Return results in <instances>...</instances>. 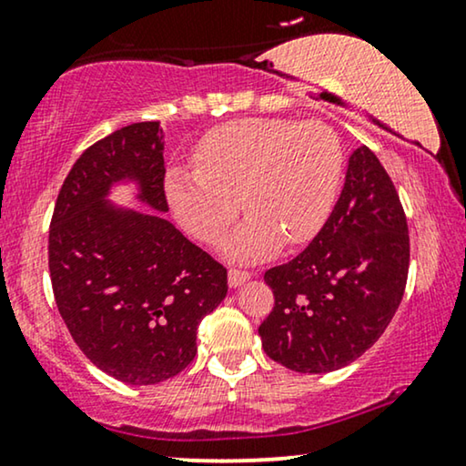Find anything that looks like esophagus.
Wrapping results in <instances>:
<instances>
[{
	"mask_svg": "<svg viewBox=\"0 0 466 466\" xmlns=\"http://www.w3.org/2000/svg\"><path fill=\"white\" fill-rule=\"evenodd\" d=\"M250 278H252V273L231 269V271H228V286H231V289H239V286L246 284Z\"/></svg>",
	"mask_w": 466,
	"mask_h": 466,
	"instance_id": "34e87169",
	"label": "esophagus"
}]
</instances>
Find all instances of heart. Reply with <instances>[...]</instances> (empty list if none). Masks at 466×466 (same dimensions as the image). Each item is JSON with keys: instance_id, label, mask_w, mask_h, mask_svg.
Instances as JSON below:
<instances>
[{"instance_id": "heart-1", "label": "heart", "mask_w": 466, "mask_h": 466, "mask_svg": "<svg viewBox=\"0 0 466 466\" xmlns=\"http://www.w3.org/2000/svg\"><path fill=\"white\" fill-rule=\"evenodd\" d=\"M195 167H171L165 176L171 212L212 246L244 206L250 216L227 239L225 254L254 263L273 257L284 239L299 246L316 238L339 195L343 152L322 123L244 118L209 133Z\"/></svg>"}]
</instances>
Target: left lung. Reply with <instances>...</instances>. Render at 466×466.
Here are the masks:
<instances>
[{
  "instance_id": "left-lung-1",
  "label": "left lung",
  "mask_w": 466,
  "mask_h": 466,
  "mask_svg": "<svg viewBox=\"0 0 466 466\" xmlns=\"http://www.w3.org/2000/svg\"><path fill=\"white\" fill-rule=\"evenodd\" d=\"M407 269L410 235L397 188L360 146L320 233L299 257L265 273L276 297L258 327L267 356L299 373L354 362L390 324Z\"/></svg>"
}]
</instances>
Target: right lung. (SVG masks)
<instances>
[{"instance_id": "right-lung-1", "label": "right lung", "mask_w": 466, "mask_h": 466, "mask_svg": "<svg viewBox=\"0 0 466 466\" xmlns=\"http://www.w3.org/2000/svg\"><path fill=\"white\" fill-rule=\"evenodd\" d=\"M163 129L133 123L74 163L55 203L48 269L74 341L101 371L150 386L184 371L197 327L227 297V269L165 220ZM123 183L155 213L106 199Z\"/></svg>"}]
</instances>
